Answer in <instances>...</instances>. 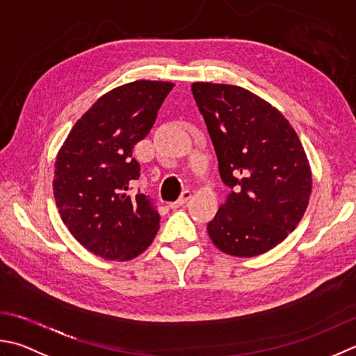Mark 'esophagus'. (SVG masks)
Here are the masks:
<instances>
[{
    "label": "esophagus",
    "instance_id": "1",
    "mask_svg": "<svg viewBox=\"0 0 356 356\" xmlns=\"http://www.w3.org/2000/svg\"><path fill=\"white\" fill-rule=\"evenodd\" d=\"M190 197H191V191L190 190H185L184 193H182V196H180L176 202H171L170 204V208H172V210H176V208H180V207H184L188 200H190Z\"/></svg>",
    "mask_w": 356,
    "mask_h": 356
}]
</instances>
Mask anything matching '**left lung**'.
I'll return each mask as SVG.
<instances>
[{
	"mask_svg": "<svg viewBox=\"0 0 356 356\" xmlns=\"http://www.w3.org/2000/svg\"><path fill=\"white\" fill-rule=\"evenodd\" d=\"M220 179L232 194L207 225L220 252L267 253L293 232L307 210L312 170L296 131L280 111L250 90L193 83Z\"/></svg>",
	"mask_w": 356,
	"mask_h": 356,
	"instance_id": "obj_1",
	"label": "left lung"
}]
</instances>
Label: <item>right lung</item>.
Here are the masks:
<instances>
[{"label":"right lung","mask_w":356,"mask_h":356,"mask_svg":"<svg viewBox=\"0 0 356 356\" xmlns=\"http://www.w3.org/2000/svg\"><path fill=\"white\" fill-rule=\"evenodd\" d=\"M172 86L137 80L109 90L76 120L57 154L54 197L61 220L106 261L134 259L159 232L149 199L129 193L140 176L132 149L148 136Z\"/></svg>","instance_id":"add662e5"}]
</instances>
